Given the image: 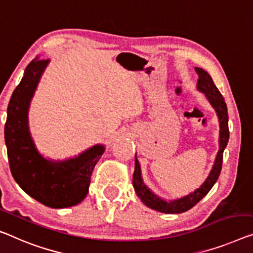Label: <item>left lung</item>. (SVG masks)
I'll use <instances>...</instances> for the list:
<instances>
[{"instance_id": "obj_1", "label": "left lung", "mask_w": 253, "mask_h": 253, "mask_svg": "<svg viewBox=\"0 0 253 253\" xmlns=\"http://www.w3.org/2000/svg\"><path fill=\"white\" fill-rule=\"evenodd\" d=\"M199 79L197 81V89L200 92H204L206 98L211 103L213 110H215L217 118L219 122V139H218V153L216 155L215 162H213L212 169L209 172V175L206 178L205 182L200 185V188L194 190L193 192L186 194V196L178 198L175 200L166 201L163 198L158 197L156 193H154L143 182L141 167H140L139 161L137 158V154L134 156V173H133V184L134 191L140 200L145 204L147 207H149L154 211L165 212V213H181L189 209H191L193 206H196L203 198L207 194L211 189L218 180V176L221 170V164H223V153L226 148L228 138H230V131H228V114L227 106L225 103L224 97L221 96L218 89L215 86L211 77L209 76L207 71H205L201 68H194Z\"/></svg>"}]
</instances>
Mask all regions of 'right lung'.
Wrapping results in <instances>:
<instances>
[{"mask_svg":"<svg viewBox=\"0 0 253 253\" xmlns=\"http://www.w3.org/2000/svg\"><path fill=\"white\" fill-rule=\"evenodd\" d=\"M49 60L34 59L11 96L4 127L10 169L28 196L50 208L80 204L86 198L90 176L105 146L97 143L75 157L63 161L46 158L30 133L29 107Z\"/></svg>","mask_w":253,"mask_h":253,"instance_id":"add662e5","label":"right lung"}]
</instances>
